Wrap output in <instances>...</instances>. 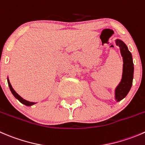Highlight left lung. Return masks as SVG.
I'll list each match as a JSON object with an SVG mask.
<instances>
[{
    "mask_svg": "<svg viewBox=\"0 0 145 145\" xmlns=\"http://www.w3.org/2000/svg\"><path fill=\"white\" fill-rule=\"evenodd\" d=\"M116 44L120 47L124 63L122 80L116 90V99L117 101H120L127 95L133 85L134 66L132 54L126 44L120 40H116Z\"/></svg>",
    "mask_w": 145,
    "mask_h": 145,
    "instance_id": "obj_1",
    "label": "left lung"
}]
</instances>
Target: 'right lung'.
<instances>
[{"label": "right lung", "instance_id": "right-lung-1", "mask_svg": "<svg viewBox=\"0 0 145 145\" xmlns=\"http://www.w3.org/2000/svg\"><path fill=\"white\" fill-rule=\"evenodd\" d=\"M8 86H9V87H10V91H11V92H12V93L13 94L14 96H15V98H16L17 99H18V101H20V102L24 104V105H27V106H29V105H33V104L35 103L29 102V101H26V100L23 99V98H22V97L20 96V95H18V94L17 93L15 92V91H14V89H13V88H12V86H11L9 80H8Z\"/></svg>", "mask_w": 145, "mask_h": 145}]
</instances>
